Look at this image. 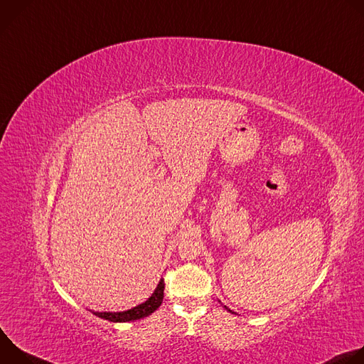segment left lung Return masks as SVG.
I'll use <instances>...</instances> for the list:
<instances>
[{
    "instance_id": "1",
    "label": "left lung",
    "mask_w": 364,
    "mask_h": 364,
    "mask_svg": "<svg viewBox=\"0 0 364 364\" xmlns=\"http://www.w3.org/2000/svg\"><path fill=\"white\" fill-rule=\"evenodd\" d=\"M229 311H230V309H229Z\"/></svg>"
}]
</instances>
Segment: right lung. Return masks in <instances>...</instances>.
Returning <instances> with one entry per match:
<instances>
[{
    "label": "right lung",
    "mask_w": 364,
    "mask_h": 364,
    "mask_svg": "<svg viewBox=\"0 0 364 364\" xmlns=\"http://www.w3.org/2000/svg\"><path fill=\"white\" fill-rule=\"evenodd\" d=\"M164 287H166L164 279H161L159 287L155 288L154 294L145 302H142L128 311H122V313H93V314L103 320L112 321V323H127V321L144 318V317L152 314L154 311L161 305L163 298H164Z\"/></svg>",
    "instance_id": "1"
}]
</instances>
